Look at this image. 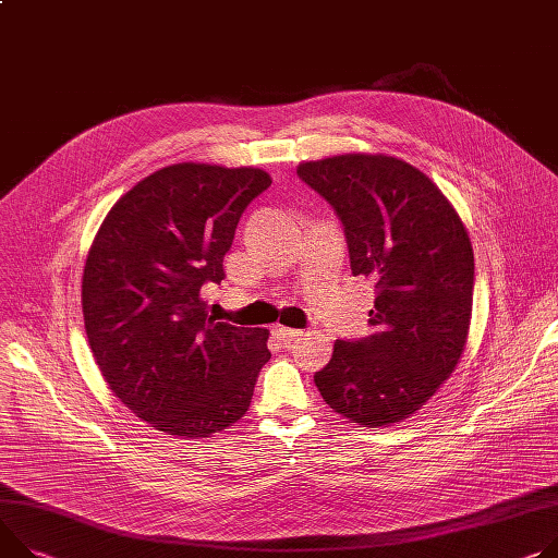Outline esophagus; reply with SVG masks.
Masks as SVG:
<instances>
[{"instance_id": "esophagus-1", "label": "esophagus", "mask_w": 558, "mask_h": 558, "mask_svg": "<svg viewBox=\"0 0 558 558\" xmlns=\"http://www.w3.org/2000/svg\"><path fill=\"white\" fill-rule=\"evenodd\" d=\"M272 332H275L279 339H283L286 344H292V341H299V339L304 337V330H294V328H286V326H275Z\"/></svg>"}]
</instances>
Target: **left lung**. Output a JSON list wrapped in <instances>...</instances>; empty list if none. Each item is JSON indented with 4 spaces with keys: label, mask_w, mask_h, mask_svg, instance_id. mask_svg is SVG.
I'll use <instances>...</instances> for the list:
<instances>
[{
    "label": "left lung",
    "mask_w": 558,
    "mask_h": 558,
    "mask_svg": "<svg viewBox=\"0 0 558 558\" xmlns=\"http://www.w3.org/2000/svg\"><path fill=\"white\" fill-rule=\"evenodd\" d=\"M296 177L344 226L353 277L375 281L373 332L337 339L315 373L324 402L364 426L415 413L453 373L474 302V252L445 194L393 156L347 154Z\"/></svg>",
    "instance_id": "8db88e82"
}]
</instances>
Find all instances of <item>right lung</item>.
I'll use <instances>...</instances> for the list:
<instances>
[{
    "label": "right lung",
    "mask_w": 558,
    "mask_h": 558,
    "mask_svg": "<svg viewBox=\"0 0 558 558\" xmlns=\"http://www.w3.org/2000/svg\"><path fill=\"white\" fill-rule=\"evenodd\" d=\"M270 183L254 167L169 165L126 192L96 234L84 330L109 389L158 432L209 438L250 407L268 330L209 317L203 288L226 279L241 214Z\"/></svg>",
    "instance_id": "add662e5"
}]
</instances>
